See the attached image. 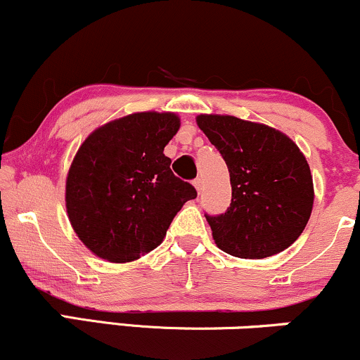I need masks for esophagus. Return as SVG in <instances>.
Wrapping results in <instances>:
<instances>
[{
  "mask_svg": "<svg viewBox=\"0 0 360 360\" xmlns=\"http://www.w3.org/2000/svg\"><path fill=\"white\" fill-rule=\"evenodd\" d=\"M193 186H194V188H196L198 193H201V188H203V181H201L200 177H196V179L193 181Z\"/></svg>",
  "mask_w": 360,
  "mask_h": 360,
  "instance_id": "esophagus-1",
  "label": "esophagus"
}]
</instances>
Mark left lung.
I'll list each match as a JSON object with an SVG mask.
<instances>
[{
  "instance_id": "1",
  "label": "left lung",
  "mask_w": 360,
  "mask_h": 360,
  "mask_svg": "<svg viewBox=\"0 0 360 360\" xmlns=\"http://www.w3.org/2000/svg\"><path fill=\"white\" fill-rule=\"evenodd\" d=\"M198 127L220 150L232 184V203L210 217L213 240L226 254L264 259L303 233L313 210V177L288 135L230 115H200Z\"/></svg>"
}]
</instances>
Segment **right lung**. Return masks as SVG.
I'll use <instances>...</instances> for the list:
<instances>
[{"label":"right lung","mask_w":360,"mask_h":360,"mask_svg":"<svg viewBox=\"0 0 360 360\" xmlns=\"http://www.w3.org/2000/svg\"><path fill=\"white\" fill-rule=\"evenodd\" d=\"M174 113L127 115L96 128L74 157L65 208L74 232L98 257L130 262L154 250L196 189L164 155L179 130Z\"/></svg>","instance_id":"obj_1"}]
</instances>
